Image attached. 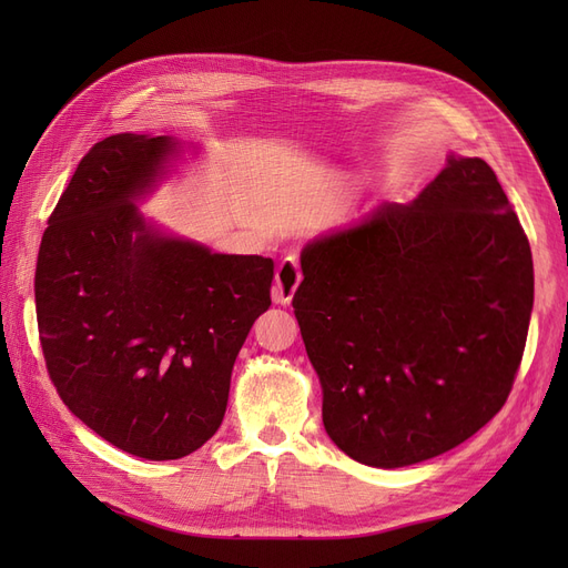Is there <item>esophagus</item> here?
<instances>
[{
    "label": "esophagus",
    "instance_id": "34e87169",
    "mask_svg": "<svg viewBox=\"0 0 568 568\" xmlns=\"http://www.w3.org/2000/svg\"><path fill=\"white\" fill-rule=\"evenodd\" d=\"M301 270H298V263L294 261V257H284V261L280 263L277 272H274V286H272V301L274 303H291V298H294L296 288L301 284Z\"/></svg>",
    "mask_w": 568,
    "mask_h": 568
}]
</instances>
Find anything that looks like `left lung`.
Segmentation results:
<instances>
[{
	"label": "left lung",
	"instance_id": "8db88e82",
	"mask_svg": "<svg viewBox=\"0 0 568 568\" xmlns=\"http://www.w3.org/2000/svg\"><path fill=\"white\" fill-rule=\"evenodd\" d=\"M294 313L322 422L367 467L453 450L507 403L532 311L524 227L484 159L301 253Z\"/></svg>",
	"mask_w": 568,
	"mask_h": 568
}]
</instances>
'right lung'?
<instances>
[{"mask_svg":"<svg viewBox=\"0 0 568 568\" xmlns=\"http://www.w3.org/2000/svg\"><path fill=\"white\" fill-rule=\"evenodd\" d=\"M178 151L111 134L68 182L44 230L36 307L51 384L115 448L180 459L222 424L234 359L270 307L274 263L161 236L136 211Z\"/></svg>","mask_w":568,"mask_h":568,"instance_id":"1","label":"right lung"}]
</instances>
